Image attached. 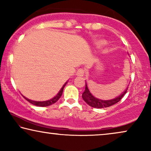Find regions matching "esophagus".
Masks as SVG:
<instances>
[{
	"label": "esophagus",
	"mask_w": 151,
	"mask_h": 151,
	"mask_svg": "<svg viewBox=\"0 0 151 151\" xmlns=\"http://www.w3.org/2000/svg\"><path fill=\"white\" fill-rule=\"evenodd\" d=\"M77 75L79 76V77H83L84 75V70L82 69V68L78 70L77 72Z\"/></svg>",
	"instance_id": "esophagus-1"
}]
</instances>
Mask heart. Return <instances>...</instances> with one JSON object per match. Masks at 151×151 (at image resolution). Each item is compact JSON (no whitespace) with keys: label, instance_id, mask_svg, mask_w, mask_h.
<instances>
[{"label":"heart","instance_id":"heart-1","mask_svg":"<svg viewBox=\"0 0 151 151\" xmlns=\"http://www.w3.org/2000/svg\"><path fill=\"white\" fill-rule=\"evenodd\" d=\"M104 43H105V42L103 41H99V44L100 45H104Z\"/></svg>","mask_w":151,"mask_h":151}]
</instances>
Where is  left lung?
I'll use <instances>...</instances> for the list:
<instances>
[{
  "label": "left lung",
  "instance_id": "obj_1",
  "mask_svg": "<svg viewBox=\"0 0 151 151\" xmlns=\"http://www.w3.org/2000/svg\"><path fill=\"white\" fill-rule=\"evenodd\" d=\"M128 88L125 91L120 94L119 96H116L114 99H110V100H101L98 98L95 97V96L92 95V94L90 92V91L88 89L87 83H86V89L85 91L82 94V98L85 101L86 103L91 106L92 108H107L109 106H111L114 104H115L119 102L120 100L122 99V98L123 97L126 92H127Z\"/></svg>",
  "mask_w": 151,
  "mask_h": 151
}]
</instances>
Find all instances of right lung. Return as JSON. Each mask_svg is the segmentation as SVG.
<instances>
[{
    "label": "right lung",
    "instance_id": "1",
    "mask_svg": "<svg viewBox=\"0 0 151 151\" xmlns=\"http://www.w3.org/2000/svg\"><path fill=\"white\" fill-rule=\"evenodd\" d=\"M68 83V81L65 83V84L63 86V87L61 88V89L60 90V91L59 92V93H58L57 95H56L55 97H53L52 99H50V100H47V101H32V100H30V99H28L27 98L25 97L24 96V98L27 100V101H29V103H31L32 104H33V105H35V106H50L52 105V104H55L57 102L58 100L59 99V98L61 97V95H62V93H63V88L65 87L66 83Z\"/></svg>",
    "mask_w": 151,
    "mask_h": 151
}]
</instances>
